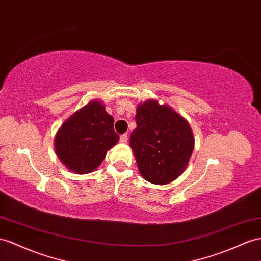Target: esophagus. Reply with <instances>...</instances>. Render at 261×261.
Segmentation results:
<instances>
[{
  "label": "esophagus",
  "mask_w": 261,
  "mask_h": 261,
  "mask_svg": "<svg viewBox=\"0 0 261 261\" xmlns=\"http://www.w3.org/2000/svg\"><path fill=\"white\" fill-rule=\"evenodd\" d=\"M128 140H129L128 135H122L121 137H120V142L121 143H128Z\"/></svg>",
  "instance_id": "1"
}]
</instances>
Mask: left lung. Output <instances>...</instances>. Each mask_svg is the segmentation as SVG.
Returning a JSON list of instances; mask_svg holds the SVG:
<instances>
[{"mask_svg":"<svg viewBox=\"0 0 261 261\" xmlns=\"http://www.w3.org/2000/svg\"><path fill=\"white\" fill-rule=\"evenodd\" d=\"M130 146L140 174L152 184H169L182 175L194 150V136L184 117L149 99L139 103Z\"/></svg>","mask_w":261,"mask_h":261,"instance_id":"left-lung-1","label":"left lung"}]
</instances>
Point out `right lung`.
Here are the masks:
<instances>
[{"instance_id":"add662e5","label":"right lung","mask_w":261,"mask_h":261,"mask_svg":"<svg viewBox=\"0 0 261 261\" xmlns=\"http://www.w3.org/2000/svg\"><path fill=\"white\" fill-rule=\"evenodd\" d=\"M115 119L101 100H91L66 120L55 136L57 158L69 171L88 174L102 163L107 151L119 141Z\"/></svg>"}]
</instances>
